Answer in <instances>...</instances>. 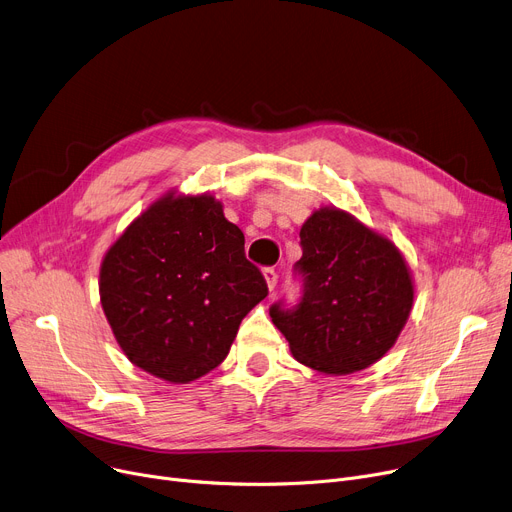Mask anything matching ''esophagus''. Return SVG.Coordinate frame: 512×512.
I'll return each instance as SVG.
<instances>
[{"mask_svg":"<svg viewBox=\"0 0 512 512\" xmlns=\"http://www.w3.org/2000/svg\"><path fill=\"white\" fill-rule=\"evenodd\" d=\"M263 278H265L267 288H270V290L276 288V284H278V274L272 270V267H265V270H263Z\"/></svg>","mask_w":512,"mask_h":512,"instance_id":"34e87169","label":"esophagus"}]
</instances>
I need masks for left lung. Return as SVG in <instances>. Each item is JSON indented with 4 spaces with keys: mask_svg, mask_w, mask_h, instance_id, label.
<instances>
[{
    "mask_svg": "<svg viewBox=\"0 0 512 512\" xmlns=\"http://www.w3.org/2000/svg\"><path fill=\"white\" fill-rule=\"evenodd\" d=\"M303 299L272 305L274 326L299 363L346 375L380 361L413 309L411 270L392 240L338 207H321L301 228Z\"/></svg>",
    "mask_w": 512,
    "mask_h": 512,
    "instance_id": "left-lung-1",
    "label": "left lung"
}]
</instances>
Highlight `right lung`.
Here are the masks:
<instances>
[{
	"label": "right lung",
	"mask_w": 512,
	"mask_h": 512,
	"mask_svg": "<svg viewBox=\"0 0 512 512\" xmlns=\"http://www.w3.org/2000/svg\"><path fill=\"white\" fill-rule=\"evenodd\" d=\"M99 297L132 365L188 384L226 359L267 284L218 199L170 191L107 249Z\"/></svg>",
	"instance_id": "obj_1"
}]
</instances>
